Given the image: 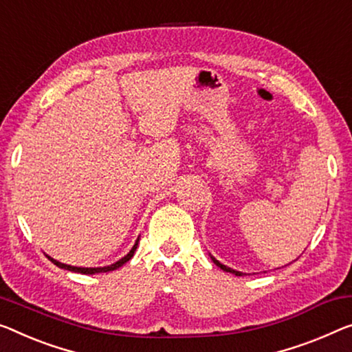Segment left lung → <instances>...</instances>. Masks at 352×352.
<instances>
[{
	"mask_svg": "<svg viewBox=\"0 0 352 352\" xmlns=\"http://www.w3.org/2000/svg\"><path fill=\"white\" fill-rule=\"evenodd\" d=\"M210 258H212V261L214 262V264H217V265L219 267V269H223L224 272H229V274H234V275H237V276H242V275H243V274H242V272H237V270L230 269V267H228V265H224V264H221V262H219V261H217V259H214V258H213V256H210Z\"/></svg>",
	"mask_w": 352,
	"mask_h": 352,
	"instance_id": "left-lung-1",
	"label": "left lung"
}]
</instances>
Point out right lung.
<instances>
[{
    "label": "right lung",
    "instance_id": "obj_1",
    "mask_svg": "<svg viewBox=\"0 0 352 352\" xmlns=\"http://www.w3.org/2000/svg\"><path fill=\"white\" fill-rule=\"evenodd\" d=\"M138 243H139V239L135 240V243L133 248H131V251L128 254L124 256V258H122L120 261L115 262V264H110V265H106V267H74V265H67V264H63V262H58L54 258H50V256H47L52 262L56 267H60V269H65V270H69V272H76V274H83V275H94V274H104V272H112V270H117L118 267H122L123 264H126L131 258L134 256V251L135 248H138Z\"/></svg>",
    "mask_w": 352,
    "mask_h": 352
}]
</instances>
